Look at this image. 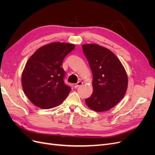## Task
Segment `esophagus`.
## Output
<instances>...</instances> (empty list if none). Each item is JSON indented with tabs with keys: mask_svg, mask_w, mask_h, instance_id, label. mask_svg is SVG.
I'll use <instances>...</instances> for the list:
<instances>
[{
	"mask_svg": "<svg viewBox=\"0 0 155 155\" xmlns=\"http://www.w3.org/2000/svg\"><path fill=\"white\" fill-rule=\"evenodd\" d=\"M83 85V82L82 81H79V82H78L76 85H75V88H78V87H79V86H81V85Z\"/></svg>",
	"mask_w": 155,
	"mask_h": 155,
	"instance_id": "esophagus-1",
	"label": "esophagus"
}]
</instances>
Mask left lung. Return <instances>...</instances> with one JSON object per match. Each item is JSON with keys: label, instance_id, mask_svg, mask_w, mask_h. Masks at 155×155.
<instances>
[{"label": "left lung", "instance_id": "8db88e82", "mask_svg": "<svg viewBox=\"0 0 155 155\" xmlns=\"http://www.w3.org/2000/svg\"><path fill=\"white\" fill-rule=\"evenodd\" d=\"M93 76V92L85 99L87 106L96 112L114 107L127 88V75L122 64L110 50L96 44L82 46Z\"/></svg>", "mask_w": 155, "mask_h": 155}]
</instances>
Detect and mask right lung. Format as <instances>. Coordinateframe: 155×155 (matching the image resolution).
Segmentation results:
<instances>
[{"label":"right lung","mask_w":155,"mask_h":155,"mask_svg":"<svg viewBox=\"0 0 155 155\" xmlns=\"http://www.w3.org/2000/svg\"><path fill=\"white\" fill-rule=\"evenodd\" d=\"M75 46L52 43L42 46L28 61L22 75V85L27 97L37 107L48 109L64 100L71 87L64 83V58Z\"/></svg>","instance_id":"right-lung-1"}]
</instances>
